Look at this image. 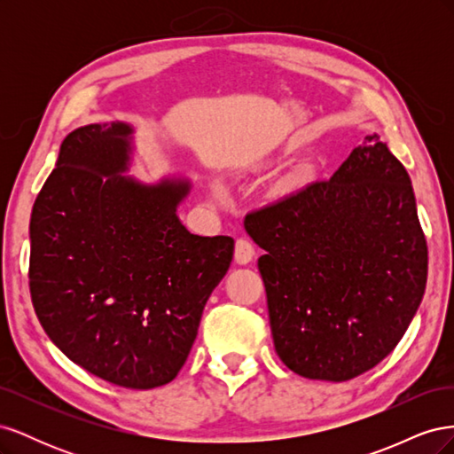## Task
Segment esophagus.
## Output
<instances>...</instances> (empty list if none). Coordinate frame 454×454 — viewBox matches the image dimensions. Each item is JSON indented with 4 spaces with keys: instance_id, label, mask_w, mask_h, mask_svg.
Masks as SVG:
<instances>
[{
    "instance_id": "esophagus-1",
    "label": "esophagus",
    "mask_w": 454,
    "mask_h": 454,
    "mask_svg": "<svg viewBox=\"0 0 454 454\" xmlns=\"http://www.w3.org/2000/svg\"><path fill=\"white\" fill-rule=\"evenodd\" d=\"M255 250H254V244L246 239H239L235 244V261L239 265H248L250 261L254 259Z\"/></svg>"
}]
</instances>
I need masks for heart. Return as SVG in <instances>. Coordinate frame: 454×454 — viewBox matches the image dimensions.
Segmentation results:
<instances>
[{
  "label": "heart",
  "mask_w": 454,
  "mask_h": 454,
  "mask_svg": "<svg viewBox=\"0 0 454 454\" xmlns=\"http://www.w3.org/2000/svg\"><path fill=\"white\" fill-rule=\"evenodd\" d=\"M215 191H219V189H217V187H215Z\"/></svg>",
  "instance_id": "b5f03b06"
}]
</instances>
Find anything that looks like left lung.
<instances>
[{
  "label": "left lung",
  "instance_id": "left-lung-1",
  "mask_svg": "<svg viewBox=\"0 0 454 454\" xmlns=\"http://www.w3.org/2000/svg\"><path fill=\"white\" fill-rule=\"evenodd\" d=\"M265 250L274 348L294 373L342 382L395 348L420 305L428 246L413 185L379 136H365L329 180L246 214Z\"/></svg>",
  "mask_w": 454,
  "mask_h": 454
}]
</instances>
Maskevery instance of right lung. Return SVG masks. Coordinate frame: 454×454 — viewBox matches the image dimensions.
I'll return each mask as SVG.
<instances>
[{
  "label": "right lung",
  "mask_w": 454,
  "mask_h": 454,
  "mask_svg": "<svg viewBox=\"0 0 454 454\" xmlns=\"http://www.w3.org/2000/svg\"><path fill=\"white\" fill-rule=\"evenodd\" d=\"M130 127L66 136L30 219V295L49 339L89 373L149 390L180 373L235 240L199 237L176 206L187 182L142 185L127 170Z\"/></svg>",
  "instance_id": "add662e5"
}]
</instances>
